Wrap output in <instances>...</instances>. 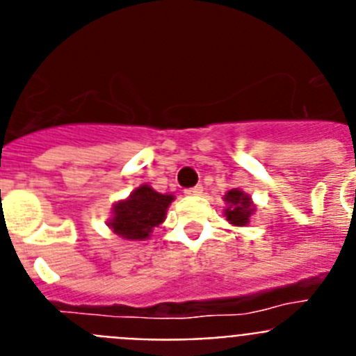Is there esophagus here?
I'll use <instances>...</instances> for the list:
<instances>
[{
	"mask_svg": "<svg viewBox=\"0 0 356 356\" xmlns=\"http://www.w3.org/2000/svg\"><path fill=\"white\" fill-rule=\"evenodd\" d=\"M201 193H203V187H201V185H196V187H191L185 191V194H187V196H200Z\"/></svg>",
	"mask_w": 356,
	"mask_h": 356,
	"instance_id": "1",
	"label": "esophagus"
}]
</instances>
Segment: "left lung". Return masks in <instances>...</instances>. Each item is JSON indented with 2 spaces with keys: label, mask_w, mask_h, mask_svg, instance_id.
Masks as SVG:
<instances>
[{
  "label": "left lung",
  "mask_w": 356,
  "mask_h": 356,
  "mask_svg": "<svg viewBox=\"0 0 356 356\" xmlns=\"http://www.w3.org/2000/svg\"><path fill=\"white\" fill-rule=\"evenodd\" d=\"M225 201L229 203L228 209L225 210L226 219L235 226H246L250 222L251 213L254 212L250 196L242 193V191H237V188H232V191L226 193Z\"/></svg>",
  "instance_id": "8db88e82"
}]
</instances>
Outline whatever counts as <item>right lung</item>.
<instances>
[{"label":"right lung","mask_w":356,"mask_h":356,"mask_svg":"<svg viewBox=\"0 0 356 356\" xmlns=\"http://www.w3.org/2000/svg\"><path fill=\"white\" fill-rule=\"evenodd\" d=\"M172 200L171 194L155 193L149 185H140L127 201H119L114 207L108 226L119 237L144 241L155 226L162 225Z\"/></svg>","instance_id":"1"}]
</instances>
